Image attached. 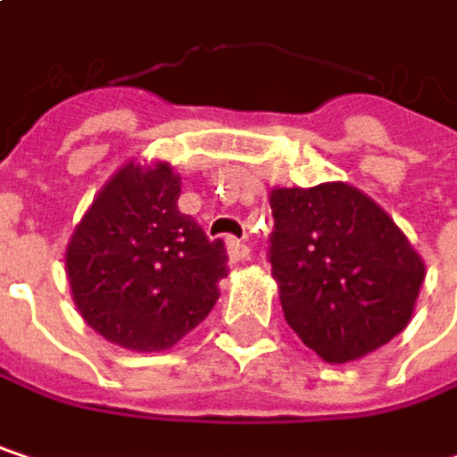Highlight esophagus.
<instances>
[{"label": "esophagus", "mask_w": 457, "mask_h": 457, "mask_svg": "<svg viewBox=\"0 0 457 457\" xmlns=\"http://www.w3.org/2000/svg\"><path fill=\"white\" fill-rule=\"evenodd\" d=\"M228 251L232 262H243L251 256V245L245 240H237V237H228Z\"/></svg>", "instance_id": "esophagus-1"}]
</instances>
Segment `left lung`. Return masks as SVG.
<instances>
[{
  "label": "left lung",
  "mask_w": 457,
  "mask_h": 457,
  "mask_svg": "<svg viewBox=\"0 0 457 457\" xmlns=\"http://www.w3.org/2000/svg\"><path fill=\"white\" fill-rule=\"evenodd\" d=\"M267 259L286 322L325 362L392 341L412 315L423 262L389 214L344 182L280 187Z\"/></svg>",
  "instance_id": "1"
}]
</instances>
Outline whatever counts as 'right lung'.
Returning a JSON list of instances; mask_svg holds the SVG:
<instances>
[{
	"instance_id": "1",
	"label": "right lung",
	"mask_w": 457,
	"mask_h": 457,
	"mask_svg": "<svg viewBox=\"0 0 457 457\" xmlns=\"http://www.w3.org/2000/svg\"><path fill=\"white\" fill-rule=\"evenodd\" d=\"M177 198L179 177L166 163H129L100 190L68 243L73 302L119 346L169 349L220 299L225 240H212L177 209Z\"/></svg>"
}]
</instances>
